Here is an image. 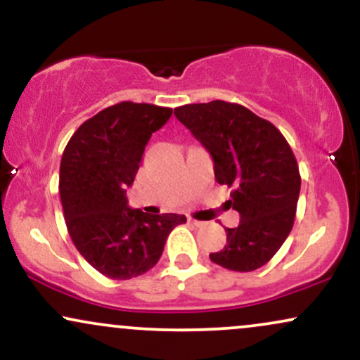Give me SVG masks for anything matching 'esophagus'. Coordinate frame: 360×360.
Masks as SVG:
<instances>
[{
    "instance_id": "obj_1",
    "label": "esophagus",
    "mask_w": 360,
    "mask_h": 360,
    "mask_svg": "<svg viewBox=\"0 0 360 360\" xmlns=\"http://www.w3.org/2000/svg\"><path fill=\"white\" fill-rule=\"evenodd\" d=\"M188 221H189V223H193V225H196V226H203V225H206L205 221H201V220H194V218H191V217L188 218Z\"/></svg>"
}]
</instances>
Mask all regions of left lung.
<instances>
[{
  "mask_svg": "<svg viewBox=\"0 0 360 360\" xmlns=\"http://www.w3.org/2000/svg\"><path fill=\"white\" fill-rule=\"evenodd\" d=\"M174 115L210 152L218 184L233 188L229 203L240 214L238 226L225 229L226 245L210 259L230 271L259 269L295 223L301 177L291 147L271 122L235 103L184 105Z\"/></svg>",
  "mask_w": 360,
  "mask_h": 360,
  "instance_id": "obj_1",
  "label": "left lung"
}]
</instances>
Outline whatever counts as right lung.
Segmentation results:
<instances>
[{
	"mask_svg": "<svg viewBox=\"0 0 360 360\" xmlns=\"http://www.w3.org/2000/svg\"><path fill=\"white\" fill-rule=\"evenodd\" d=\"M172 110L123 101L101 110L77 128L60 160L59 193L74 245L96 271L131 279L155 266L167 235L184 214H150L128 206L152 134Z\"/></svg>",
	"mask_w": 360,
	"mask_h": 360,
	"instance_id": "obj_1",
	"label": "right lung"
}]
</instances>
